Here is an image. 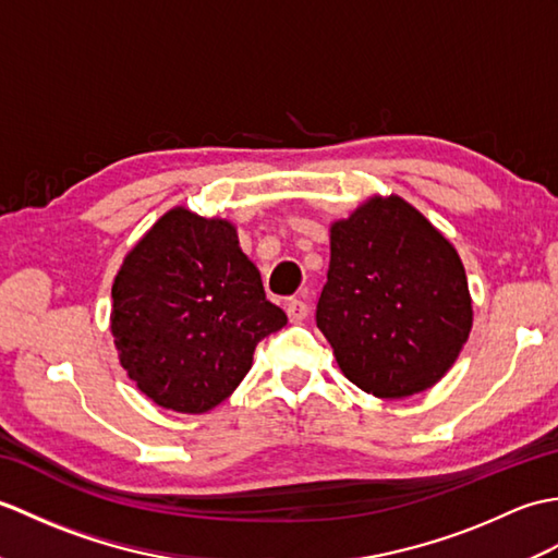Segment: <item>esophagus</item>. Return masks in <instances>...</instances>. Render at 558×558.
Listing matches in <instances>:
<instances>
[{
	"mask_svg": "<svg viewBox=\"0 0 558 558\" xmlns=\"http://www.w3.org/2000/svg\"><path fill=\"white\" fill-rule=\"evenodd\" d=\"M286 314L292 324H300V322H304L306 314H310V306H306V302H302V300H290L286 304Z\"/></svg>",
	"mask_w": 558,
	"mask_h": 558,
	"instance_id": "esophagus-1",
	"label": "esophagus"
}]
</instances>
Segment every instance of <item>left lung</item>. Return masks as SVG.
I'll return each instance as SVG.
<instances>
[{
	"mask_svg": "<svg viewBox=\"0 0 558 558\" xmlns=\"http://www.w3.org/2000/svg\"><path fill=\"white\" fill-rule=\"evenodd\" d=\"M316 326L364 393L402 400L441 381L472 328L462 260L422 213L372 196L330 225Z\"/></svg>",
	"mask_w": 558,
	"mask_h": 558,
	"instance_id": "obj_1",
	"label": "left lung"
}]
</instances>
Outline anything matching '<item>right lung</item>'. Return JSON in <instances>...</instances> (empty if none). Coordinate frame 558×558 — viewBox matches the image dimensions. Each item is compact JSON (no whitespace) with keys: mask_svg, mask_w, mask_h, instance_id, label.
Returning <instances> with one entry per match:
<instances>
[{"mask_svg":"<svg viewBox=\"0 0 558 558\" xmlns=\"http://www.w3.org/2000/svg\"><path fill=\"white\" fill-rule=\"evenodd\" d=\"M286 324L234 225L184 206L141 236L112 282L120 364L165 410L201 414L220 405L252 369L260 338Z\"/></svg>","mask_w":558,"mask_h":558,"instance_id":"add662e5","label":"right lung"}]
</instances>
